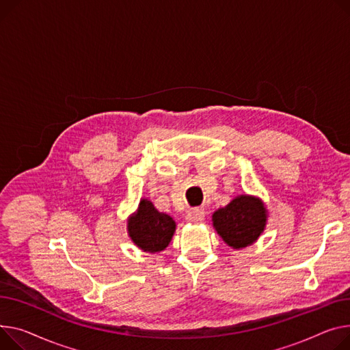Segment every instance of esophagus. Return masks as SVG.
<instances>
[{
    "instance_id": "esophagus-1",
    "label": "esophagus",
    "mask_w": 350,
    "mask_h": 350,
    "mask_svg": "<svg viewBox=\"0 0 350 350\" xmlns=\"http://www.w3.org/2000/svg\"><path fill=\"white\" fill-rule=\"evenodd\" d=\"M204 217H205V213L202 211V209L193 208L187 213V217H185V219H187L191 224H198V222L204 221Z\"/></svg>"
}]
</instances>
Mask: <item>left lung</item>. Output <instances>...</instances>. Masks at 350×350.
I'll return each instance as SVG.
<instances>
[{"mask_svg": "<svg viewBox=\"0 0 350 350\" xmlns=\"http://www.w3.org/2000/svg\"><path fill=\"white\" fill-rule=\"evenodd\" d=\"M213 222L229 246L242 249L260 237L266 225V209L260 200L241 196L214 213Z\"/></svg>", "mask_w": 350, "mask_h": 350, "instance_id": "left-lung-1", "label": "left lung"}]
</instances>
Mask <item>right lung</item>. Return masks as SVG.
<instances>
[{
  "label": "right lung",
  "mask_w": 350,
  "mask_h": 350,
  "mask_svg": "<svg viewBox=\"0 0 350 350\" xmlns=\"http://www.w3.org/2000/svg\"><path fill=\"white\" fill-rule=\"evenodd\" d=\"M176 222L172 217L159 213L153 204L142 200L137 213L129 219L128 230L132 241L145 252H160L172 241Z\"/></svg>",
  "instance_id": "obj_1"
}]
</instances>
